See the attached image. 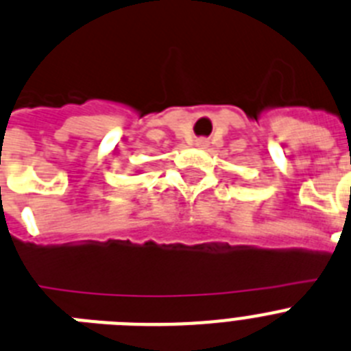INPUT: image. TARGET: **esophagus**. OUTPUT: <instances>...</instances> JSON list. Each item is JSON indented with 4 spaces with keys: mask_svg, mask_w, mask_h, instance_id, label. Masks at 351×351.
Masks as SVG:
<instances>
[{
    "mask_svg": "<svg viewBox=\"0 0 351 351\" xmlns=\"http://www.w3.org/2000/svg\"><path fill=\"white\" fill-rule=\"evenodd\" d=\"M195 145L200 147V149H204V147H208V140H206V138H197L195 140Z\"/></svg>",
    "mask_w": 351,
    "mask_h": 351,
    "instance_id": "1",
    "label": "esophagus"
}]
</instances>
